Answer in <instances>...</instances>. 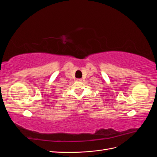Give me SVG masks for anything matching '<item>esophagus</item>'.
<instances>
[{
    "label": "esophagus",
    "instance_id": "34e87169",
    "mask_svg": "<svg viewBox=\"0 0 157 157\" xmlns=\"http://www.w3.org/2000/svg\"><path fill=\"white\" fill-rule=\"evenodd\" d=\"M77 81H78V82L82 81V79L81 78H77Z\"/></svg>",
    "mask_w": 157,
    "mask_h": 157
}]
</instances>
